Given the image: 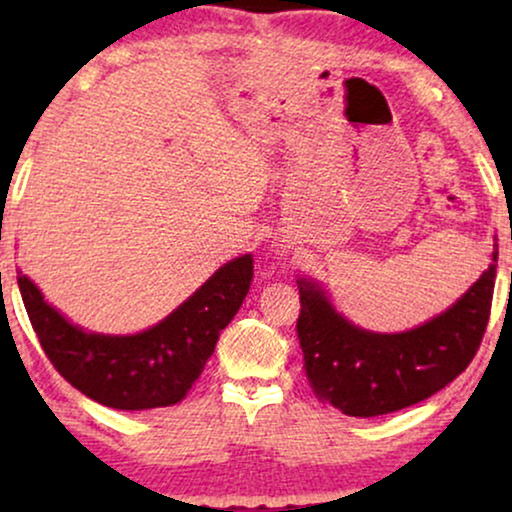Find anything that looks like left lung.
<instances>
[{
    "instance_id": "1",
    "label": "left lung",
    "mask_w": 512,
    "mask_h": 512,
    "mask_svg": "<svg viewBox=\"0 0 512 512\" xmlns=\"http://www.w3.org/2000/svg\"><path fill=\"white\" fill-rule=\"evenodd\" d=\"M496 258L494 249L492 265L450 310L405 333L349 324L317 284L300 279L296 331L314 394L345 415L377 417L447 387L468 368L487 331Z\"/></svg>"
}]
</instances>
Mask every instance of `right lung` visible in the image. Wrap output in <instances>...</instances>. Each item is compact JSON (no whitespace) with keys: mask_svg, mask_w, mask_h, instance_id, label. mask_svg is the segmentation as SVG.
<instances>
[{"mask_svg":"<svg viewBox=\"0 0 512 512\" xmlns=\"http://www.w3.org/2000/svg\"><path fill=\"white\" fill-rule=\"evenodd\" d=\"M251 277L254 258H235L170 317L137 335L86 333L48 305L25 275H18V286L41 349L74 389L107 408L151 410L188 394L240 310Z\"/></svg>","mask_w":512,"mask_h":512,"instance_id":"right-lung-1","label":"right lung"}]
</instances>
